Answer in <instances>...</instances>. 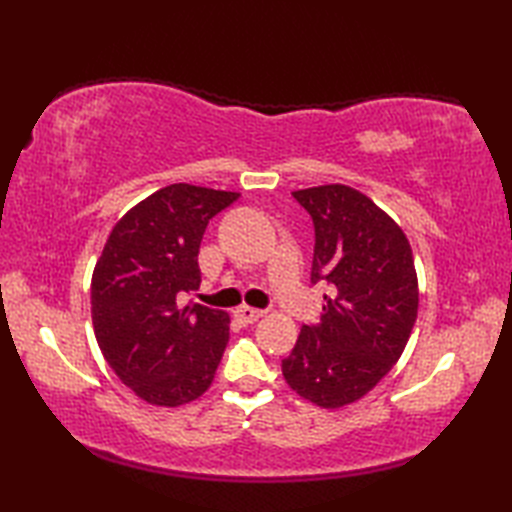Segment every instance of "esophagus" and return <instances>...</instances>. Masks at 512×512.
Here are the masks:
<instances>
[{
  "instance_id": "obj_1",
  "label": "esophagus",
  "mask_w": 512,
  "mask_h": 512,
  "mask_svg": "<svg viewBox=\"0 0 512 512\" xmlns=\"http://www.w3.org/2000/svg\"><path fill=\"white\" fill-rule=\"evenodd\" d=\"M264 310H257V308H250V306H242V308H237L235 310V317H237V321L239 323H244V325H248V323H255V321H259L264 317Z\"/></svg>"
}]
</instances>
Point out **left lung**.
<instances>
[{"label": "left lung", "instance_id": "1", "mask_svg": "<svg viewBox=\"0 0 512 512\" xmlns=\"http://www.w3.org/2000/svg\"><path fill=\"white\" fill-rule=\"evenodd\" d=\"M314 224L310 281L328 284L321 323L303 325L286 383L325 409L363 398L409 341L418 317V277L402 228L345 184L292 193Z\"/></svg>", "mask_w": 512, "mask_h": 512}]
</instances>
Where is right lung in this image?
I'll list each match as a JSON object with an SVG mask.
<instances>
[{"label": "right lung", "mask_w": 512, "mask_h": 512, "mask_svg": "<svg viewBox=\"0 0 512 512\" xmlns=\"http://www.w3.org/2000/svg\"><path fill=\"white\" fill-rule=\"evenodd\" d=\"M239 198L169 184L123 215L92 275L94 334L116 376L158 407H178L213 383L228 343V314L182 306L200 288L206 224Z\"/></svg>", "instance_id": "1"}]
</instances>
